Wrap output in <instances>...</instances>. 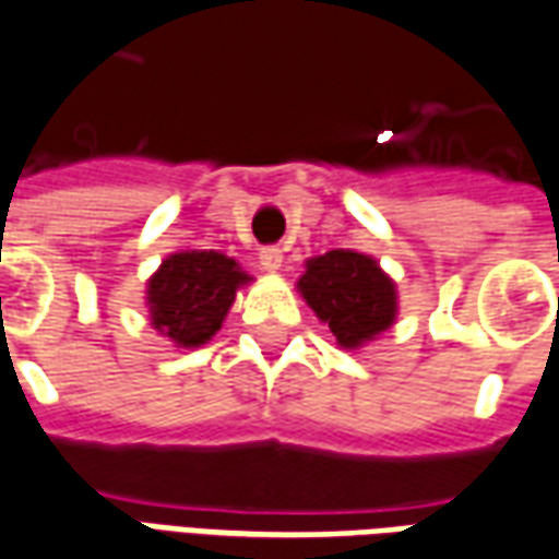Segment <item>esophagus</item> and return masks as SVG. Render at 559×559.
Returning <instances> with one entry per match:
<instances>
[{
    "label": "esophagus",
    "mask_w": 559,
    "mask_h": 559,
    "mask_svg": "<svg viewBox=\"0 0 559 559\" xmlns=\"http://www.w3.org/2000/svg\"><path fill=\"white\" fill-rule=\"evenodd\" d=\"M281 263H284V251L278 246H266L260 251V269L275 272V269H281Z\"/></svg>",
    "instance_id": "esophagus-1"
}]
</instances>
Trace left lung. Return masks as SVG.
<instances>
[{"mask_svg":"<svg viewBox=\"0 0 559 559\" xmlns=\"http://www.w3.org/2000/svg\"><path fill=\"white\" fill-rule=\"evenodd\" d=\"M299 290L341 346L353 349L384 332L396 313L394 284L367 254L334 248L308 260Z\"/></svg>","mask_w":559,"mask_h":559,"instance_id":"8db88e82","label":"left lung"}]
</instances>
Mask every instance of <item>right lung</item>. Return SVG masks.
Segmentation results:
<instances>
[{"label":"right lung","instance_id":"1","mask_svg":"<svg viewBox=\"0 0 559 559\" xmlns=\"http://www.w3.org/2000/svg\"><path fill=\"white\" fill-rule=\"evenodd\" d=\"M246 281L237 260L216 251L171 254L147 284L153 329L180 346H201L222 329L239 284Z\"/></svg>","mask_w":559,"mask_h":559}]
</instances>
